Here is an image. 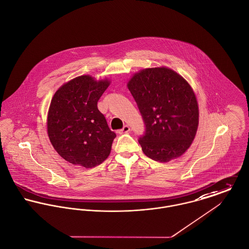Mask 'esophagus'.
Returning a JSON list of instances; mask_svg holds the SVG:
<instances>
[{
  "mask_svg": "<svg viewBox=\"0 0 249 249\" xmlns=\"http://www.w3.org/2000/svg\"><path fill=\"white\" fill-rule=\"evenodd\" d=\"M129 131H130L129 126H128V125H124V126L123 127V129L120 130V133H128Z\"/></svg>",
  "mask_w": 249,
  "mask_h": 249,
  "instance_id": "34e87169",
  "label": "esophagus"
}]
</instances>
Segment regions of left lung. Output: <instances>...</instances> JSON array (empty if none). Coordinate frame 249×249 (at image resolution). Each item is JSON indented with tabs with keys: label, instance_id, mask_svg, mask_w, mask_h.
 <instances>
[{
	"label": "left lung",
	"instance_id": "1",
	"mask_svg": "<svg viewBox=\"0 0 249 249\" xmlns=\"http://www.w3.org/2000/svg\"><path fill=\"white\" fill-rule=\"evenodd\" d=\"M127 87L145 124L139 140L143 153L161 163L184 154L196 137L199 121L196 97L188 81L162 66L135 72Z\"/></svg>",
	"mask_w": 249,
	"mask_h": 249
}]
</instances>
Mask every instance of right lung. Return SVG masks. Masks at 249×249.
Masks as SVG:
<instances>
[{
  "label": "right lung",
  "instance_id": "obj_1",
  "mask_svg": "<svg viewBox=\"0 0 249 249\" xmlns=\"http://www.w3.org/2000/svg\"><path fill=\"white\" fill-rule=\"evenodd\" d=\"M89 74L76 76L54 93L48 111L47 132L56 152L72 165L94 168L110 154L116 134L98 109L110 85Z\"/></svg>",
  "mask_w": 249,
  "mask_h": 249
}]
</instances>
